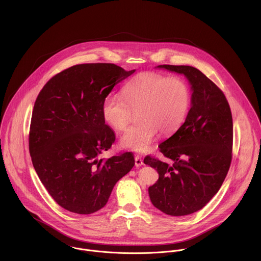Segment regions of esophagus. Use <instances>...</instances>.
<instances>
[{
  "instance_id": "1",
  "label": "esophagus",
  "mask_w": 261,
  "mask_h": 261,
  "mask_svg": "<svg viewBox=\"0 0 261 261\" xmlns=\"http://www.w3.org/2000/svg\"><path fill=\"white\" fill-rule=\"evenodd\" d=\"M142 165H143L142 159H141L139 156H136V157H135V166H136V167H140V166H142Z\"/></svg>"
}]
</instances>
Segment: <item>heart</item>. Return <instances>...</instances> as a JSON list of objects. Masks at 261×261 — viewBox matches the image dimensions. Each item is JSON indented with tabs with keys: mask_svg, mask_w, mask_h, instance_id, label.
<instances>
[{
	"mask_svg": "<svg viewBox=\"0 0 261 261\" xmlns=\"http://www.w3.org/2000/svg\"><path fill=\"white\" fill-rule=\"evenodd\" d=\"M124 98L107 96L102 116L114 129L125 130L137 111V124L121 137V145L146 152L157 136L174 133L185 122L191 105V91L185 80L156 72H142L126 84Z\"/></svg>",
	"mask_w": 261,
	"mask_h": 261,
	"instance_id": "heart-1",
	"label": "heart"
}]
</instances>
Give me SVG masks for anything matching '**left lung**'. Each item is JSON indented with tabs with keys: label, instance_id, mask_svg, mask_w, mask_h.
<instances>
[{
	"label": "left lung",
	"instance_id": "left-lung-1",
	"mask_svg": "<svg viewBox=\"0 0 261 261\" xmlns=\"http://www.w3.org/2000/svg\"><path fill=\"white\" fill-rule=\"evenodd\" d=\"M184 74L191 89V108L185 123L160 143V152L172 165L146 156L144 164L159 178L148 188L152 203L170 216L201 210L219 191L232 159L233 124L228 101L210 79L191 66L160 65Z\"/></svg>",
	"mask_w": 261,
	"mask_h": 261
}]
</instances>
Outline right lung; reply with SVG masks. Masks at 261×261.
I'll use <instances>...</instances> for the list:
<instances>
[{
  "mask_svg": "<svg viewBox=\"0 0 261 261\" xmlns=\"http://www.w3.org/2000/svg\"><path fill=\"white\" fill-rule=\"evenodd\" d=\"M134 72L110 63L72 66L51 77L35 101L29 134L33 166L54 200L69 212L102 208L135 164L131 152L99 159L116 140L102 103Z\"/></svg>",
  "mask_w": 261,
  "mask_h": 261,
  "instance_id": "right-lung-1",
  "label": "right lung"
}]
</instances>
